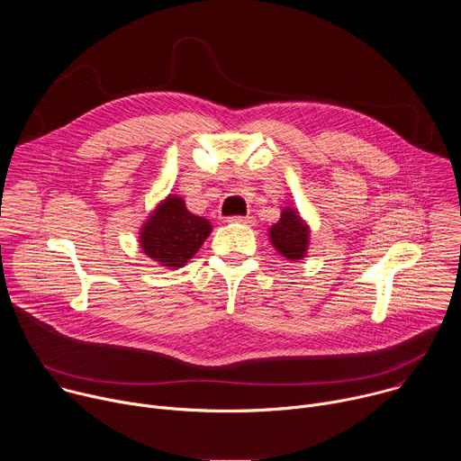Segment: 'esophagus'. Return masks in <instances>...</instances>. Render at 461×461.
I'll use <instances>...</instances> for the list:
<instances>
[{"label": "esophagus", "instance_id": "34e87169", "mask_svg": "<svg viewBox=\"0 0 461 461\" xmlns=\"http://www.w3.org/2000/svg\"><path fill=\"white\" fill-rule=\"evenodd\" d=\"M228 222H239V224L251 226V224L255 222V219L249 217V215H246V217H242V215H233V217H228Z\"/></svg>", "mask_w": 461, "mask_h": 461}]
</instances>
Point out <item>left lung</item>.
<instances>
[{"label":"left lung","instance_id":"1","mask_svg":"<svg viewBox=\"0 0 461 461\" xmlns=\"http://www.w3.org/2000/svg\"><path fill=\"white\" fill-rule=\"evenodd\" d=\"M272 244L290 260L304 257L308 246V228L294 210H285L279 222L270 228Z\"/></svg>","mask_w":461,"mask_h":461}]
</instances>
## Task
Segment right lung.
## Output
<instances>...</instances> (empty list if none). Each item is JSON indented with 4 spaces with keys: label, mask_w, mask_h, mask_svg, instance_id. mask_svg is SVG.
<instances>
[{
    "label": "right lung",
    "mask_w": 461,
    "mask_h": 461,
    "mask_svg": "<svg viewBox=\"0 0 461 461\" xmlns=\"http://www.w3.org/2000/svg\"><path fill=\"white\" fill-rule=\"evenodd\" d=\"M210 233L208 219L189 213L182 199L169 194L142 228L140 242L144 253L158 265L180 268L199 251Z\"/></svg>",
    "instance_id": "add662e5"
}]
</instances>
